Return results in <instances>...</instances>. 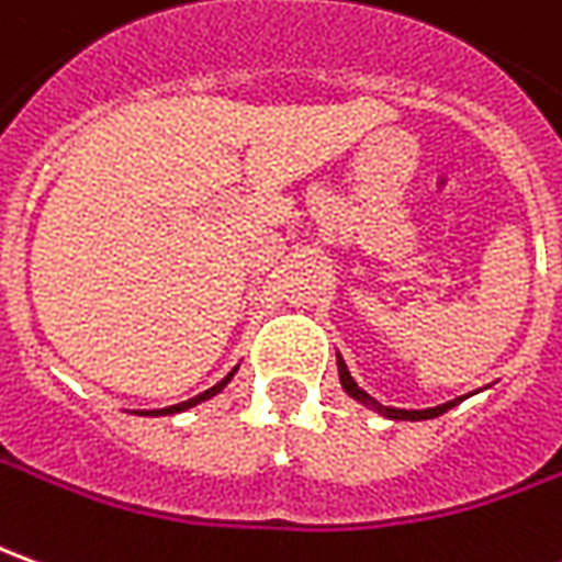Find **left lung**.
Returning a JSON list of instances; mask_svg holds the SVG:
<instances>
[{"label":"left lung","instance_id":"1","mask_svg":"<svg viewBox=\"0 0 562 562\" xmlns=\"http://www.w3.org/2000/svg\"><path fill=\"white\" fill-rule=\"evenodd\" d=\"M337 374H340V386H344V392H347L349 398H356V402L364 404V407H371V411H376L380 417H386V419H411V423H414V419H435L462 402V398H453V402L438 404V407H426V411H402V407H386V404H380L376 398H371V395H368V392H364L362 386L352 380L347 362L340 359V352H337Z\"/></svg>","mask_w":562,"mask_h":562}]
</instances>
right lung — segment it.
Returning <instances> with one entry per match:
<instances>
[{
    "label": "right lung",
    "instance_id": "1",
    "mask_svg": "<svg viewBox=\"0 0 562 562\" xmlns=\"http://www.w3.org/2000/svg\"><path fill=\"white\" fill-rule=\"evenodd\" d=\"M237 374V368L231 371V374L225 376V380H218L215 386H210L206 392H200V395H194V398H188V402H179V404H170V407H158V411H133V414H143V417H167V414H182V411H188V407H194V404L206 402V398H213V395H218V392L225 390L227 383H231V376Z\"/></svg>",
    "mask_w": 562,
    "mask_h": 562
}]
</instances>
